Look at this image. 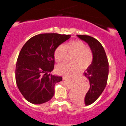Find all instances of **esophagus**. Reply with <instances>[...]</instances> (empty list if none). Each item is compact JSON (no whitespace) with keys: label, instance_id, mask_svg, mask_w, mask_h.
Returning a JSON list of instances; mask_svg holds the SVG:
<instances>
[{"label":"esophagus","instance_id":"obj_1","mask_svg":"<svg viewBox=\"0 0 126 126\" xmlns=\"http://www.w3.org/2000/svg\"><path fill=\"white\" fill-rule=\"evenodd\" d=\"M63 80H67V79H68V78H66V77H63Z\"/></svg>","mask_w":126,"mask_h":126}]
</instances>
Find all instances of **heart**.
<instances>
[{"instance_id": "1", "label": "heart", "mask_w": 126, "mask_h": 126, "mask_svg": "<svg viewBox=\"0 0 126 126\" xmlns=\"http://www.w3.org/2000/svg\"><path fill=\"white\" fill-rule=\"evenodd\" d=\"M67 52L74 53L69 63H63L56 67L57 73L67 77H73L78 73L80 69L85 70L91 65L94 59L93 51L79 40H75L65 45H60L56 48L54 56L56 61L61 63L67 56Z\"/></svg>"}]
</instances>
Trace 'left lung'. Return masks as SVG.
I'll use <instances>...</instances> for the list:
<instances>
[{
  "label": "left lung",
  "instance_id": "8db88e82",
  "mask_svg": "<svg viewBox=\"0 0 126 126\" xmlns=\"http://www.w3.org/2000/svg\"><path fill=\"white\" fill-rule=\"evenodd\" d=\"M80 39L88 43L94 54L91 65L84 75L89 83V89L85 95L78 91L73 93V99L78 104L89 105L94 103L104 91L107 83L108 75V61L104 47L101 43L89 35H77Z\"/></svg>",
  "mask_w": 126,
  "mask_h": 126
}]
</instances>
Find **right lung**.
I'll return each mask as SVG.
<instances>
[{"label": "right lung", "mask_w": 126, "mask_h": 126, "mask_svg": "<svg viewBox=\"0 0 126 126\" xmlns=\"http://www.w3.org/2000/svg\"><path fill=\"white\" fill-rule=\"evenodd\" d=\"M70 35L41 33L26 42L18 56L15 70L17 86L30 103L42 104L54 94V85L63 80L53 75L56 48L70 38Z\"/></svg>", "instance_id": "1"}]
</instances>
